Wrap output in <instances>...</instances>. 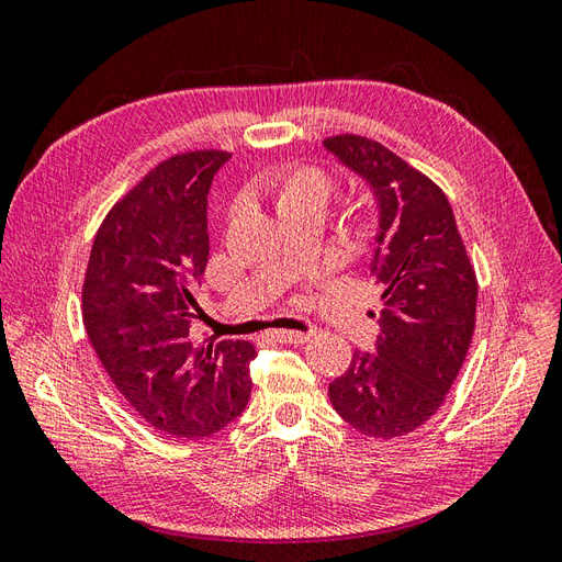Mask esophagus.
Instances as JSON below:
<instances>
[{
	"label": "esophagus",
	"mask_w": 562,
	"mask_h": 562,
	"mask_svg": "<svg viewBox=\"0 0 562 562\" xmlns=\"http://www.w3.org/2000/svg\"><path fill=\"white\" fill-rule=\"evenodd\" d=\"M269 335L277 339V342H285V345H304L310 342L307 333H295V330H269Z\"/></svg>",
	"instance_id": "esophagus-1"
}]
</instances>
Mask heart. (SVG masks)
I'll return each mask as SVG.
<instances>
[{
    "label": "heart",
    "mask_w": 562,
    "mask_h": 562,
    "mask_svg": "<svg viewBox=\"0 0 562 562\" xmlns=\"http://www.w3.org/2000/svg\"><path fill=\"white\" fill-rule=\"evenodd\" d=\"M265 190L274 201L277 211L297 206V203H321V206H326L330 196V180L318 168H285V171L267 180Z\"/></svg>",
    "instance_id": "b5f03b06"
}]
</instances>
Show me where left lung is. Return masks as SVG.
<instances>
[{
	"instance_id": "left-lung-1",
	"label": "left lung",
	"mask_w": 562,
	"mask_h": 562,
	"mask_svg": "<svg viewBox=\"0 0 562 562\" xmlns=\"http://www.w3.org/2000/svg\"><path fill=\"white\" fill-rule=\"evenodd\" d=\"M378 199L370 271L382 288L375 353L353 351L330 386L335 413L370 438L419 429L446 401L475 328L479 281L440 187L363 135L323 140Z\"/></svg>"
}]
</instances>
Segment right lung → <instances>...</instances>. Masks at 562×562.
I'll list each match as a JSON object with an SVG mask.
<instances>
[{
	"label": "right lung",
	"instance_id": "add662e5",
	"mask_svg": "<svg viewBox=\"0 0 562 562\" xmlns=\"http://www.w3.org/2000/svg\"><path fill=\"white\" fill-rule=\"evenodd\" d=\"M229 157L194 149L151 168L98 227L81 288L83 328L119 394L178 438L225 429L252 386L250 342L190 337L209 262V190Z\"/></svg>",
	"mask_w": 562,
	"mask_h": 562
}]
</instances>
